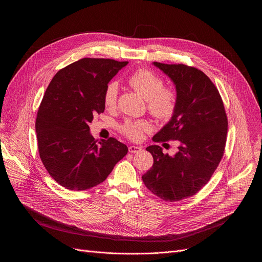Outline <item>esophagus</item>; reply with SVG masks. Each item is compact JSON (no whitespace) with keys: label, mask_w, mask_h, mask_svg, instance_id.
Returning <instances> with one entry per match:
<instances>
[{"label":"esophagus","mask_w":262,"mask_h":262,"mask_svg":"<svg viewBox=\"0 0 262 262\" xmlns=\"http://www.w3.org/2000/svg\"><path fill=\"white\" fill-rule=\"evenodd\" d=\"M142 149H143V147H141V146H129L128 147V151L130 154H138V152H140L142 150Z\"/></svg>","instance_id":"esophagus-1"}]
</instances>
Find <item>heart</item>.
Listing matches in <instances>:
<instances>
[{"label": "heart", "instance_id": "heart-1", "mask_svg": "<svg viewBox=\"0 0 262 262\" xmlns=\"http://www.w3.org/2000/svg\"><path fill=\"white\" fill-rule=\"evenodd\" d=\"M128 84L144 99L147 100L148 110L159 119L167 120L172 117L177 104V95L173 89L165 88L163 79L155 71L141 68L135 71ZM118 98V84L111 82L103 92V104L106 108L116 106ZM121 133L133 140L141 138L142 133L151 129L150 122L147 120H126L120 127Z\"/></svg>", "mask_w": 262, "mask_h": 262}]
</instances>
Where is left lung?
<instances>
[{"label":"left lung","instance_id":"obj_1","mask_svg":"<svg viewBox=\"0 0 262 262\" xmlns=\"http://www.w3.org/2000/svg\"><path fill=\"white\" fill-rule=\"evenodd\" d=\"M173 82L177 104L167 124L152 140H177L178 151L146 148L154 166L142 179L148 190L165 201H179L199 192L219 166L226 144L228 121L221 95L204 72L183 64L152 63Z\"/></svg>","mask_w":262,"mask_h":262}]
</instances>
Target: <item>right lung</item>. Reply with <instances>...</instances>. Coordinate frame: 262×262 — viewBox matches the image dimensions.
<instances>
[{
  "mask_svg": "<svg viewBox=\"0 0 262 262\" xmlns=\"http://www.w3.org/2000/svg\"><path fill=\"white\" fill-rule=\"evenodd\" d=\"M127 63L84 58L59 70L47 88L35 124L39 156L49 174L70 191L104 181L128 151L114 138L96 143L89 127L104 111L106 85Z\"/></svg>",
  "mask_w": 262,
  "mask_h": 262,
  "instance_id": "add662e5",
  "label": "right lung"
}]
</instances>
